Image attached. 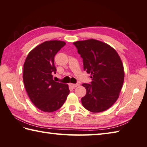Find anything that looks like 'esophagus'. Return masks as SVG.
<instances>
[{
  "label": "esophagus",
  "instance_id": "34e87169",
  "mask_svg": "<svg viewBox=\"0 0 147 147\" xmlns=\"http://www.w3.org/2000/svg\"><path fill=\"white\" fill-rule=\"evenodd\" d=\"M69 85H70V86L72 87L73 88H75V87H78V86H79V85H80L79 84H70Z\"/></svg>",
  "mask_w": 147,
  "mask_h": 147
}]
</instances>
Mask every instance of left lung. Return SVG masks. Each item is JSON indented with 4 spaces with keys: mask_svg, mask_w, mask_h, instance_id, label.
I'll use <instances>...</instances> for the list:
<instances>
[{
    "mask_svg": "<svg viewBox=\"0 0 147 147\" xmlns=\"http://www.w3.org/2000/svg\"><path fill=\"white\" fill-rule=\"evenodd\" d=\"M73 44L83 59L84 69L91 74L90 84H83L87 92L82 98L92 113L107 110L119 97L124 82V69L116 50L97 40L77 41Z\"/></svg>",
    "mask_w": 147,
    "mask_h": 147,
    "instance_id": "8db88e82",
    "label": "left lung"
}]
</instances>
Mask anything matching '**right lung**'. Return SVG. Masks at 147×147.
<instances>
[{
    "label": "right lung",
    "instance_id": "right-lung-1",
    "mask_svg": "<svg viewBox=\"0 0 147 147\" xmlns=\"http://www.w3.org/2000/svg\"><path fill=\"white\" fill-rule=\"evenodd\" d=\"M66 44L60 40L44 42L31 51L24 64L23 81L26 92L34 105L42 111L59 109L69 94L67 84L53 79L57 69L55 55Z\"/></svg>",
    "mask_w": 147,
    "mask_h": 147
}]
</instances>
